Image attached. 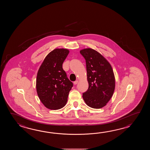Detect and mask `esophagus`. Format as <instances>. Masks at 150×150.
<instances>
[{"instance_id":"34e87169","label":"esophagus","mask_w":150,"mask_h":150,"mask_svg":"<svg viewBox=\"0 0 150 150\" xmlns=\"http://www.w3.org/2000/svg\"><path fill=\"white\" fill-rule=\"evenodd\" d=\"M78 83V80H76L75 81H74V85H76Z\"/></svg>"}]
</instances>
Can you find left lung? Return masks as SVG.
<instances>
[{
  "mask_svg": "<svg viewBox=\"0 0 150 150\" xmlns=\"http://www.w3.org/2000/svg\"><path fill=\"white\" fill-rule=\"evenodd\" d=\"M86 60L88 88L83 98L91 108H101L110 100L114 92L115 76L112 66L102 54L91 48L80 51Z\"/></svg>",
  "mask_w": 150,
  "mask_h": 150,
  "instance_id": "obj_1",
  "label": "left lung"
}]
</instances>
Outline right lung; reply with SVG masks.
<instances>
[{
  "instance_id": "1",
  "label": "right lung",
  "mask_w": 150,
  "mask_h": 150,
  "mask_svg": "<svg viewBox=\"0 0 150 150\" xmlns=\"http://www.w3.org/2000/svg\"><path fill=\"white\" fill-rule=\"evenodd\" d=\"M69 53L67 49H55L45 57L38 69L36 91L42 103L49 109L64 107L73 86L62 67Z\"/></svg>"
}]
</instances>
